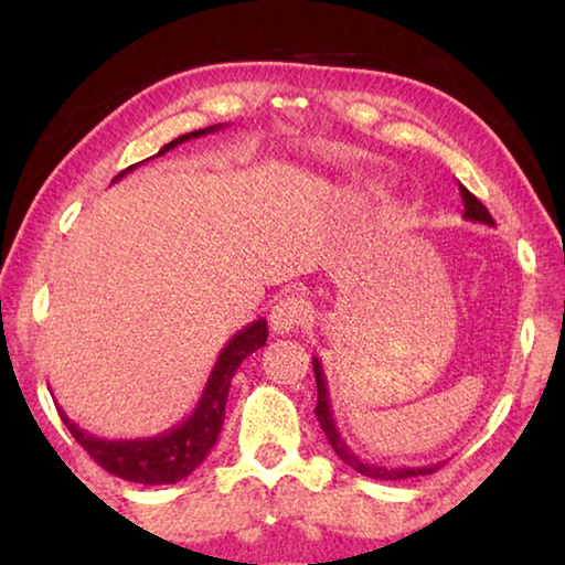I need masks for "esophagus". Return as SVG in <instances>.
Returning a JSON list of instances; mask_svg holds the SVG:
<instances>
[{
  "label": "esophagus",
  "instance_id": "obj_1",
  "mask_svg": "<svg viewBox=\"0 0 565 565\" xmlns=\"http://www.w3.org/2000/svg\"><path fill=\"white\" fill-rule=\"evenodd\" d=\"M306 301L299 299V296H286L279 303L271 309V329L276 333H294L303 327L306 321Z\"/></svg>",
  "mask_w": 565,
  "mask_h": 565
}]
</instances>
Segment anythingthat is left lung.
I'll return each mask as SVG.
<instances>
[{
    "instance_id": "obj_1",
    "label": "left lung",
    "mask_w": 565,
    "mask_h": 565,
    "mask_svg": "<svg viewBox=\"0 0 565 565\" xmlns=\"http://www.w3.org/2000/svg\"><path fill=\"white\" fill-rule=\"evenodd\" d=\"M458 191H461V199H463V218L468 222H478V224H489L495 226V222L489 214V209H486L478 199L468 191L463 184H458ZM313 376H317V391H319V401H317V418L323 428V434H327L329 444L337 456L341 458L343 463H349L353 471H359L361 476H369V478H379V481H401V478H411V476H428L434 473L438 466L441 463H428V466H376V463H369V461H361V458L351 451L349 444L343 441L339 428H337V420H333V411H331V401H329V388H327V376H323V369H321V361L313 356Z\"/></svg>"
}]
</instances>
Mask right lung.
<instances>
[{"label":"right lung","instance_id":"right-lung-1","mask_svg":"<svg viewBox=\"0 0 565 565\" xmlns=\"http://www.w3.org/2000/svg\"><path fill=\"white\" fill-rule=\"evenodd\" d=\"M216 129H222V124L199 129V131H189L184 137H177L174 141H169V145L161 147L159 154L174 149L177 145H184L189 139L212 134ZM134 167L124 169L121 174L114 177V181H119L124 174H129ZM266 337H269V329H266L264 319H256L254 323H248L246 329L234 333L232 341H228L222 349V353H218V359L212 369V376L206 381L204 394L199 398L196 408L191 411L179 426L169 428V431L159 436L131 438V441H127V438H121V441H109V438H99V436H92L89 431H84V428L76 426L62 408H60V416L64 420V426L70 428L72 436L76 438V444H79L84 451H87L94 461L104 468V471H109L111 476H119L124 481H134V483H149V486L177 483L189 473H194L196 468L202 466L206 454L214 448L218 434H222L226 396H228V388H232V379L236 374V369L242 366V361L246 356H252L254 351H259L264 347Z\"/></svg>","mask_w":565,"mask_h":565}]
</instances>
